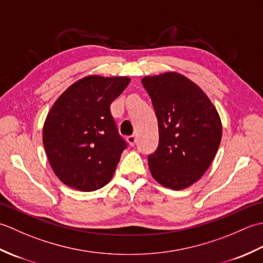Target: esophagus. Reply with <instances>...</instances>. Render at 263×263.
I'll use <instances>...</instances> for the list:
<instances>
[{
    "label": "esophagus",
    "mask_w": 263,
    "mask_h": 263,
    "mask_svg": "<svg viewBox=\"0 0 263 263\" xmlns=\"http://www.w3.org/2000/svg\"><path fill=\"white\" fill-rule=\"evenodd\" d=\"M126 140H127V142H128V144H130V146H135L136 144V142H137V138L135 137V136H128L127 138H126Z\"/></svg>",
    "instance_id": "34e87169"
}]
</instances>
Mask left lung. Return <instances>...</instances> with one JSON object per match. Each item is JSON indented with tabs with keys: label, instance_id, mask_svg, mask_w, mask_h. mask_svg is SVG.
<instances>
[{
	"label": "left lung",
	"instance_id": "1",
	"mask_svg": "<svg viewBox=\"0 0 263 263\" xmlns=\"http://www.w3.org/2000/svg\"><path fill=\"white\" fill-rule=\"evenodd\" d=\"M156 111L159 143L148 155L152 175L158 183L182 190L202 176L221 140V122L206 95L176 72L142 79Z\"/></svg>",
	"mask_w": 263,
	"mask_h": 263
}]
</instances>
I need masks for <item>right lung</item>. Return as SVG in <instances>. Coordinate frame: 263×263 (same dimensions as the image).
Returning <instances> with one entry per match:
<instances>
[{"label": "right lung", "instance_id": "right-lung-1", "mask_svg": "<svg viewBox=\"0 0 263 263\" xmlns=\"http://www.w3.org/2000/svg\"><path fill=\"white\" fill-rule=\"evenodd\" d=\"M128 82L126 77H86L53 105L43 142L49 164L65 185L90 192L113 177L127 143L117 130L110 104Z\"/></svg>", "mask_w": 263, "mask_h": 263}]
</instances>
